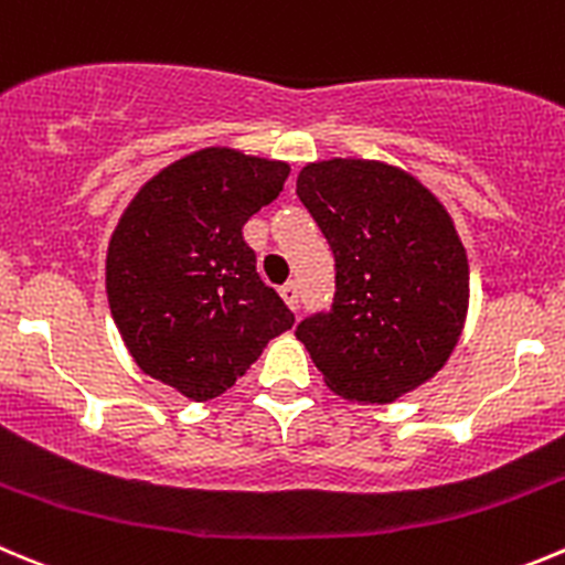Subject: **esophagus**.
<instances>
[{"label": "esophagus", "mask_w": 565, "mask_h": 565, "mask_svg": "<svg viewBox=\"0 0 565 565\" xmlns=\"http://www.w3.org/2000/svg\"><path fill=\"white\" fill-rule=\"evenodd\" d=\"M278 292H281L284 303H287L289 309H298V298H300V292H298V284H295V281H287V284H284L281 289H278Z\"/></svg>", "instance_id": "obj_1"}]
</instances>
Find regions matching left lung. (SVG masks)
Masks as SVG:
<instances>
[{"mask_svg": "<svg viewBox=\"0 0 565 565\" xmlns=\"http://www.w3.org/2000/svg\"><path fill=\"white\" fill-rule=\"evenodd\" d=\"M295 192L337 262L334 307L295 337L331 393L393 404L449 362L466 326L468 256L455 220L418 178L371 158L307 163Z\"/></svg>", "mask_w": 565, "mask_h": 565, "instance_id": "1", "label": "left lung"}]
</instances>
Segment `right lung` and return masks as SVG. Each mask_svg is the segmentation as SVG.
<instances>
[{
	"label": "right lung",
	"mask_w": 565,
	"mask_h": 565,
	"mask_svg": "<svg viewBox=\"0 0 565 565\" xmlns=\"http://www.w3.org/2000/svg\"><path fill=\"white\" fill-rule=\"evenodd\" d=\"M289 163L203 147L152 175L105 256L110 315L141 373L189 402L234 387L295 318L256 273L242 225L281 194Z\"/></svg>",
	"instance_id": "1"
}]
</instances>
